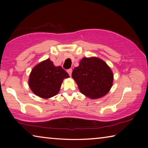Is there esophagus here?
Returning <instances> with one entry per match:
<instances>
[{
    "instance_id": "34e87169",
    "label": "esophagus",
    "mask_w": 148,
    "mask_h": 148,
    "mask_svg": "<svg viewBox=\"0 0 148 148\" xmlns=\"http://www.w3.org/2000/svg\"><path fill=\"white\" fill-rule=\"evenodd\" d=\"M72 70L71 69H68V70H67V72H68V73H69V76H71V74H72Z\"/></svg>"
}]
</instances>
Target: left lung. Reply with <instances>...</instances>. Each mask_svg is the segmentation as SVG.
<instances>
[{
    "instance_id": "left-lung-1",
    "label": "left lung",
    "mask_w": 148,
    "mask_h": 148,
    "mask_svg": "<svg viewBox=\"0 0 148 148\" xmlns=\"http://www.w3.org/2000/svg\"><path fill=\"white\" fill-rule=\"evenodd\" d=\"M72 77L80 92L90 99H99L106 95L113 83V73L107 64L97 57L84 58L74 68Z\"/></svg>"
}]
</instances>
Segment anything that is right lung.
Segmentation results:
<instances>
[{
	"label": "right lung",
	"instance_id": "right-lung-1",
	"mask_svg": "<svg viewBox=\"0 0 148 148\" xmlns=\"http://www.w3.org/2000/svg\"><path fill=\"white\" fill-rule=\"evenodd\" d=\"M69 74L61 66H55L49 59L34 67L30 74L29 85L35 95L48 99L58 93L64 78Z\"/></svg>",
	"mask_w": 148,
	"mask_h": 148
}]
</instances>
